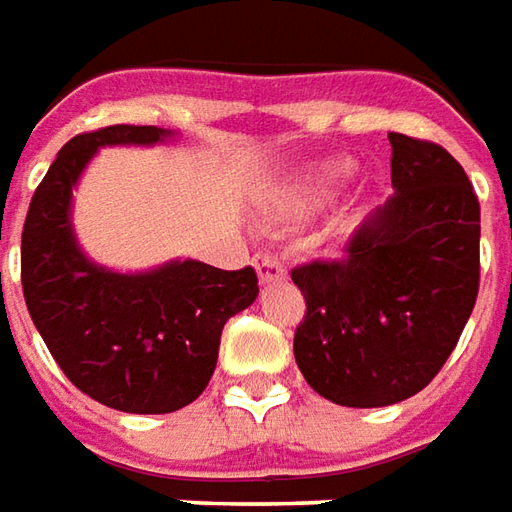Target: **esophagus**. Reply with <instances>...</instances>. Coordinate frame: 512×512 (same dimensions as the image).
<instances>
[{"label": "esophagus", "instance_id": "1", "mask_svg": "<svg viewBox=\"0 0 512 512\" xmlns=\"http://www.w3.org/2000/svg\"><path fill=\"white\" fill-rule=\"evenodd\" d=\"M255 269H257V277H260V283L263 285L283 283L285 280V266L274 255H257Z\"/></svg>", "mask_w": 512, "mask_h": 512}]
</instances>
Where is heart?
<instances>
[{
    "instance_id": "heart-1",
    "label": "heart",
    "mask_w": 512,
    "mask_h": 512,
    "mask_svg": "<svg viewBox=\"0 0 512 512\" xmlns=\"http://www.w3.org/2000/svg\"><path fill=\"white\" fill-rule=\"evenodd\" d=\"M347 173H350V162H325V165L305 170L300 179L285 190L283 201H280V215L305 218L319 210L330 198V193L347 179Z\"/></svg>"
}]
</instances>
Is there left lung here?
<instances>
[{
    "label": "left lung",
    "mask_w": 512,
    "mask_h": 512,
    "mask_svg": "<svg viewBox=\"0 0 512 512\" xmlns=\"http://www.w3.org/2000/svg\"><path fill=\"white\" fill-rule=\"evenodd\" d=\"M392 196L342 260L291 271L308 314L294 358L322 398L375 409L429 387L474 311L479 201L446 148L389 134Z\"/></svg>",
    "instance_id": "8db88e82"
}]
</instances>
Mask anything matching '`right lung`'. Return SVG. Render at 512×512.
<instances>
[{"instance_id":"obj_1","label":"right lung","mask_w":512,"mask_h":512,"mask_svg":"<svg viewBox=\"0 0 512 512\" xmlns=\"http://www.w3.org/2000/svg\"><path fill=\"white\" fill-rule=\"evenodd\" d=\"M173 131L109 125L58 151L30 201L22 232V288L33 325L75 387L131 415H168L207 389L221 330L257 300L252 266L224 271L201 260H168L114 271L81 249L72 190L109 145H159Z\"/></svg>"}]
</instances>
